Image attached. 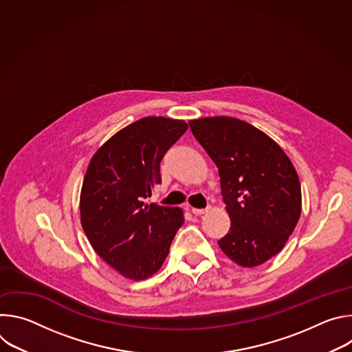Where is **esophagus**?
<instances>
[{
  "label": "esophagus",
  "mask_w": 352,
  "mask_h": 352,
  "mask_svg": "<svg viewBox=\"0 0 352 352\" xmlns=\"http://www.w3.org/2000/svg\"><path fill=\"white\" fill-rule=\"evenodd\" d=\"M192 213L195 216H202L205 213H208V209H196V208H192Z\"/></svg>",
  "instance_id": "obj_1"
}]
</instances>
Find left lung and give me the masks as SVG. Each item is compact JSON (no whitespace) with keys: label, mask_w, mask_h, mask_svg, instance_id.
Segmentation results:
<instances>
[{"label":"left lung","mask_w":352,"mask_h":352,"mask_svg":"<svg viewBox=\"0 0 352 352\" xmlns=\"http://www.w3.org/2000/svg\"><path fill=\"white\" fill-rule=\"evenodd\" d=\"M189 126L219 168L231 220L219 246L242 267L263 265L284 248L302 209L291 160L270 136L238 118L206 117Z\"/></svg>","instance_id":"left-lung-1"}]
</instances>
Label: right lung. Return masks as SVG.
<instances>
[{
  "label": "right lung",
  "instance_id": "obj_1",
  "mask_svg": "<svg viewBox=\"0 0 352 352\" xmlns=\"http://www.w3.org/2000/svg\"><path fill=\"white\" fill-rule=\"evenodd\" d=\"M186 129L182 120L140 118L98 147L87 166L79 200L83 231L96 254L125 278L156 274L184 224L182 209L144 199L162 182V159Z\"/></svg>",
  "mask_w": 352,
  "mask_h": 352
}]
</instances>
